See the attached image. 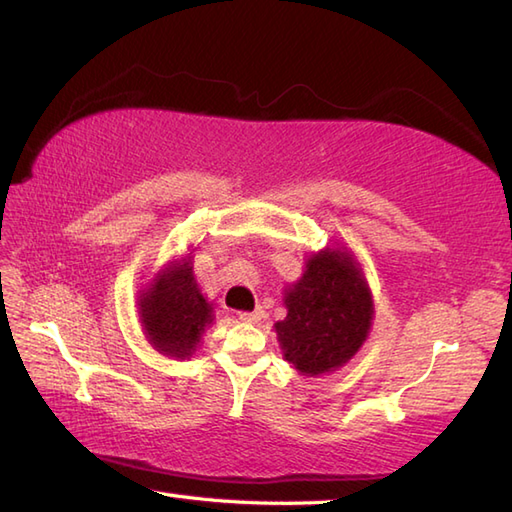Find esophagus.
<instances>
[{"label":"esophagus","instance_id":"34e87169","mask_svg":"<svg viewBox=\"0 0 512 512\" xmlns=\"http://www.w3.org/2000/svg\"><path fill=\"white\" fill-rule=\"evenodd\" d=\"M260 317H263V309H256L252 313H238V320L245 324H256V322H260Z\"/></svg>","mask_w":512,"mask_h":512}]
</instances>
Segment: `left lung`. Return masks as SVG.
Segmentation results:
<instances>
[{"label": "left lung", "mask_w": 512, "mask_h": 512, "mask_svg": "<svg viewBox=\"0 0 512 512\" xmlns=\"http://www.w3.org/2000/svg\"><path fill=\"white\" fill-rule=\"evenodd\" d=\"M287 317L276 322L282 357L304 377L335 372L357 355L374 320L372 291L359 260L342 245L313 252L285 289Z\"/></svg>", "instance_id": "8db88e82"}]
</instances>
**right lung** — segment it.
Returning <instances> with one entry per match:
<instances>
[{"instance_id": "obj_1", "label": "right lung", "mask_w": 512, "mask_h": 512, "mask_svg": "<svg viewBox=\"0 0 512 512\" xmlns=\"http://www.w3.org/2000/svg\"><path fill=\"white\" fill-rule=\"evenodd\" d=\"M142 333L168 359H190L214 322L212 304L192 271V252L173 258L138 295Z\"/></svg>"}]
</instances>
